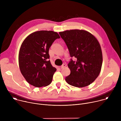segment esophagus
<instances>
[{
  "instance_id": "34e87169",
  "label": "esophagus",
  "mask_w": 121,
  "mask_h": 121,
  "mask_svg": "<svg viewBox=\"0 0 121 121\" xmlns=\"http://www.w3.org/2000/svg\"><path fill=\"white\" fill-rule=\"evenodd\" d=\"M66 65L65 64H63L61 66V67H60V68L61 69H62V68H64L66 66Z\"/></svg>"
}]
</instances>
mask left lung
<instances>
[{"instance_id":"left-lung-1","label":"left lung","mask_w":121,"mask_h":121,"mask_svg":"<svg viewBox=\"0 0 121 121\" xmlns=\"http://www.w3.org/2000/svg\"><path fill=\"white\" fill-rule=\"evenodd\" d=\"M59 33L71 57L77 60L74 61L71 59L68 63L70 74L65 77V81L78 88L90 85L99 75L102 66V51L98 41L85 30H67Z\"/></svg>"}]
</instances>
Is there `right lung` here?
Returning a JSON list of instances; mask_svg holds the SVG:
<instances>
[{
  "label": "right lung",
  "mask_w": 121,
  "mask_h": 121,
  "mask_svg": "<svg viewBox=\"0 0 121 121\" xmlns=\"http://www.w3.org/2000/svg\"><path fill=\"white\" fill-rule=\"evenodd\" d=\"M59 34L51 30H40L31 33L22 43L19 54L21 72L30 85L35 87L51 84L56 69L49 60V50Z\"/></svg>",
  "instance_id": "1"
}]
</instances>
